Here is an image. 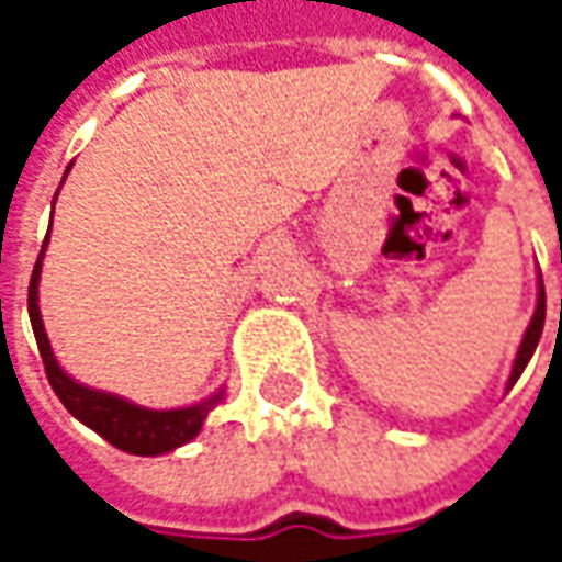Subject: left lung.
Here are the masks:
<instances>
[{
  "label": "left lung",
  "mask_w": 562,
  "mask_h": 562,
  "mask_svg": "<svg viewBox=\"0 0 562 562\" xmlns=\"http://www.w3.org/2000/svg\"><path fill=\"white\" fill-rule=\"evenodd\" d=\"M541 331H544V284H541V274H538V303H535V315H531L529 328H526L522 344H519L516 359H513V369H509V378H507V391L516 384V381H519V375L526 372L531 353H535V347H538V340H541Z\"/></svg>",
  "instance_id": "8db88e82"
}]
</instances>
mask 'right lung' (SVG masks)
<instances>
[{
  "instance_id": "right-lung-1",
  "label": "right lung",
  "mask_w": 562,
  "mask_h": 562,
  "mask_svg": "<svg viewBox=\"0 0 562 562\" xmlns=\"http://www.w3.org/2000/svg\"><path fill=\"white\" fill-rule=\"evenodd\" d=\"M46 247H49V237L43 240V249H40L36 266H33L31 291H27V313H31L33 337H36V347H40V357H43L46 378L53 384L55 397L65 403V409L77 422H83L87 428H93L112 447H119L124 453H134V457H162V453H171V450L184 447L187 441H193L203 431L205 416L225 400V384L215 394H209L200 403H190V406L146 409L140 403H131L127 397H119L112 391H99V387H90V384H80L77 378H71L58 366L53 344H49L46 328H43V315H40V271H43Z\"/></svg>"
}]
</instances>
